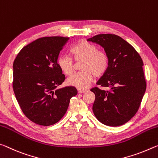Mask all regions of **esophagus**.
<instances>
[{"label": "esophagus", "instance_id": "34e87169", "mask_svg": "<svg viewBox=\"0 0 158 158\" xmlns=\"http://www.w3.org/2000/svg\"><path fill=\"white\" fill-rule=\"evenodd\" d=\"M87 91V90H86V89H78L77 90V92H78V93H80V94H81V93H85V92H86Z\"/></svg>", "mask_w": 158, "mask_h": 158}]
</instances>
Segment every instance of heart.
Segmentation results:
<instances>
[{"label":"heart","mask_w":158,"mask_h":158,"mask_svg":"<svg viewBox=\"0 0 158 158\" xmlns=\"http://www.w3.org/2000/svg\"><path fill=\"white\" fill-rule=\"evenodd\" d=\"M71 53L76 61H82V72L73 75L67 79V84L77 88L86 89L93 80L102 76L108 67V57L105 52L99 50V48L87 40H82L71 48ZM59 69L64 74L71 75L74 71L73 59L67 55H61L58 58Z\"/></svg>","instance_id":"obj_1"}]
</instances>
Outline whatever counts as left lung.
<instances>
[{
	"mask_svg": "<svg viewBox=\"0 0 158 158\" xmlns=\"http://www.w3.org/2000/svg\"><path fill=\"white\" fill-rule=\"evenodd\" d=\"M87 41L102 46L108 57L107 71L97 84L110 90L90 89L95 94L93 112L103 125H123L137 112L146 92L143 61L135 49L118 35L99 34Z\"/></svg>",
	"mask_w": 158,
	"mask_h": 158,
	"instance_id": "left-lung-1",
	"label": "left lung"
}]
</instances>
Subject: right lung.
<instances>
[{"instance_id":"add662e5","label":"right lung","mask_w":158,"mask_h":158,"mask_svg":"<svg viewBox=\"0 0 158 158\" xmlns=\"http://www.w3.org/2000/svg\"><path fill=\"white\" fill-rule=\"evenodd\" d=\"M69 40L61 36L38 38L23 48L14 61L15 97L24 114L38 125L59 122L77 93L71 86L57 89L65 80L58 56Z\"/></svg>"}]
</instances>
